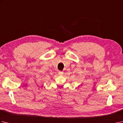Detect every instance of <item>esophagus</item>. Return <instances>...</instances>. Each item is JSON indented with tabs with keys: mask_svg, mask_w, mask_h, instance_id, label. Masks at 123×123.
Returning <instances> with one entry per match:
<instances>
[{
	"mask_svg": "<svg viewBox=\"0 0 123 123\" xmlns=\"http://www.w3.org/2000/svg\"><path fill=\"white\" fill-rule=\"evenodd\" d=\"M59 75H62L63 74V72H62V71H59Z\"/></svg>",
	"mask_w": 123,
	"mask_h": 123,
	"instance_id": "1",
	"label": "esophagus"
}]
</instances>
